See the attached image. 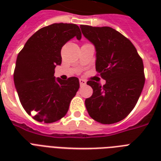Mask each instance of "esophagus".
<instances>
[{
	"mask_svg": "<svg viewBox=\"0 0 161 161\" xmlns=\"http://www.w3.org/2000/svg\"><path fill=\"white\" fill-rule=\"evenodd\" d=\"M86 83H87V82H86V81L84 80V79H83V78H80V79H79V83H80L81 86L85 85Z\"/></svg>",
	"mask_w": 161,
	"mask_h": 161,
	"instance_id": "obj_1",
	"label": "esophagus"
}]
</instances>
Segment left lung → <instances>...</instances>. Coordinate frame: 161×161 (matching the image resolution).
I'll return each instance as SVG.
<instances>
[{
	"mask_svg": "<svg viewBox=\"0 0 161 161\" xmlns=\"http://www.w3.org/2000/svg\"><path fill=\"white\" fill-rule=\"evenodd\" d=\"M82 33L96 49V71L106 83L89 80L93 95L85 100L92 119L110 125L124 119L137 103L145 85L142 58L131 42L109 26L81 25Z\"/></svg>",
	"mask_w": 161,
	"mask_h": 161,
	"instance_id": "1",
	"label": "left lung"
}]
</instances>
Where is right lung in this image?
<instances>
[{"label": "right lung", "mask_w": 161, "mask_h": 161, "mask_svg": "<svg viewBox=\"0 0 161 161\" xmlns=\"http://www.w3.org/2000/svg\"><path fill=\"white\" fill-rule=\"evenodd\" d=\"M74 36L82 37L76 24L54 23L36 31L17 55L14 83L21 105L38 122L53 123L64 117L79 88V80L56 79L61 49Z\"/></svg>", "instance_id": "add662e5"}]
</instances>
